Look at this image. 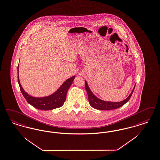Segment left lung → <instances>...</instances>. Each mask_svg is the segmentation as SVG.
I'll return each mask as SVG.
<instances>
[{"instance_id":"1","label":"left lung","mask_w":160,"mask_h":160,"mask_svg":"<svg viewBox=\"0 0 160 160\" xmlns=\"http://www.w3.org/2000/svg\"><path fill=\"white\" fill-rule=\"evenodd\" d=\"M134 88L132 92H131L130 95L128 96V98H126L125 100L118 102H106L103 101L95 96L91 90H90L89 88L88 85V83L86 81H85V88L87 91L88 95V99H89V102L90 105L94 108L100 110H111V109H115L118 108L124 105L126 102H128L130 98L132 95V93L134 91Z\"/></svg>"}]
</instances>
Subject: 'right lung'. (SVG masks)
Segmentation results:
<instances>
[{"mask_svg": "<svg viewBox=\"0 0 160 160\" xmlns=\"http://www.w3.org/2000/svg\"><path fill=\"white\" fill-rule=\"evenodd\" d=\"M75 76L67 79L57 91L51 96L44 98H34L28 95L21 87L18 77V82L19 88L22 95L26 101L36 108L41 110H51L53 109L61 107L64 105L66 99L67 91L72 83Z\"/></svg>", "mask_w": 160, "mask_h": 160, "instance_id": "right-lung-1", "label": "right lung"}]
</instances>
